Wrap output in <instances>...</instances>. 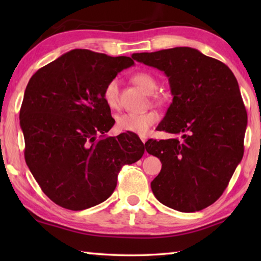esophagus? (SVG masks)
Wrapping results in <instances>:
<instances>
[{
    "instance_id": "obj_1",
    "label": "esophagus",
    "mask_w": 261,
    "mask_h": 261,
    "mask_svg": "<svg viewBox=\"0 0 261 261\" xmlns=\"http://www.w3.org/2000/svg\"><path fill=\"white\" fill-rule=\"evenodd\" d=\"M140 139L145 144V143H146V140H147V137L146 136H140Z\"/></svg>"
}]
</instances>
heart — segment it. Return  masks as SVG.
<instances>
[{
    "instance_id": "heart-1",
    "label": "heart",
    "mask_w": 261,
    "mask_h": 261,
    "mask_svg": "<svg viewBox=\"0 0 261 261\" xmlns=\"http://www.w3.org/2000/svg\"><path fill=\"white\" fill-rule=\"evenodd\" d=\"M132 82L140 86L145 92L152 93L156 88V82L151 74L138 72L132 76ZM103 100L110 108L118 103V83L116 79L110 81L103 88ZM159 121V114L155 110H145L140 113H122L116 116V127L123 132H134L145 135Z\"/></svg>"
}]
</instances>
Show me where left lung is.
I'll return each mask as SVG.
<instances>
[{
    "instance_id": "1",
    "label": "left lung",
    "mask_w": 261,
    "mask_h": 261,
    "mask_svg": "<svg viewBox=\"0 0 261 261\" xmlns=\"http://www.w3.org/2000/svg\"><path fill=\"white\" fill-rule=\"evenodd\" d=\"M132 59L169 79L173 102L158 130L180 136L145 144L162 163L151 183L154 196L184 213L204 210L226 190L244 153L247 114L237 79L222 62L190 47Z\"/></svg>"
}]
</instances>
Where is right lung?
Listing matches in <instances>:
<instances>
[{
    "mask_svg": "<svg viewBox=\"0 0 261 261\" xmlns=\"http://www.w3.org/2000/svg\"><path fill=\"white\" fill-rule=\"evenodd\" d=\"M134 63L127 56L73 49L31 77L19 113L25 161L56 205L83 211L101 204L116 188L121 168L143 156L137 136H105L115 120L103 88Z\"/></svg>",
    "mask_w": 261,
    "mask_h": 261,
    "instance_id": "1",
    "label": "right lung"
}]
</instances>
